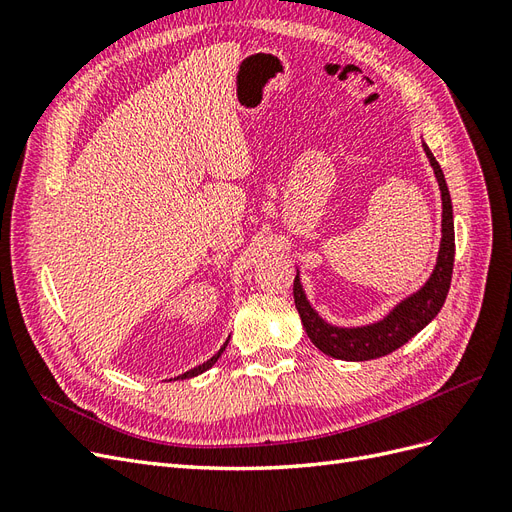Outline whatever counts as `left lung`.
<instances>
[{
  "mask_svg": "<svg viewBox=\"0 0 512 512\" xmlns=\"http://www.w3.org/2000/svg\"><path fill=\"white\" fill-rule=\"evenodd\" d=\"M423 147L442 192V241H440L436 269H433L427 284L418 292H414L406 301H401L384 320L376 324H367V327L339 329V327H333V324H327L316 314V309L305 299L299 273L294 277V288H292L294 305H297L303 329L307 337L312 339V344L324 354L333 356V359L369 361V359H380L384 354H391L393 350L410 342L418 331H423L427 324L438 316V312L446 301V294H448V288H451V277H453V262H455L453 203H451V194H448L446 179L438 160L433 158V153L429 151L427 145Z\"/></svg>",
  "mask_w": 512,
  "mask_h": 512,
  "instance_id": "obj_1",
  "label": "left lung"
}]
</instances>
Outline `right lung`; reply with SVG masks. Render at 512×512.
<instances>
[{
    "mask_svg": "<svg viewBox=\"0 0 512 512\" xmlns=\"http://www.w3.org/2000/svg\"><path fill=\"white\" fill-rule=\"evenodd\" d=\"M226 346H228V339H226V344L220 348V352L215 354V356H211V359L207 361V363H203V365H198V367H194V369H190V371H185V374H181V376H177V380H183V378H194V376H198V374H203V371H207L211 365H215V361L220 359V354L226 350Z\"/></svg>",
    "mask_w": 512,
    "mask_h": 512,
    "instance_id": "add662e5",
    "label": "right lung"
}]
</instances>
